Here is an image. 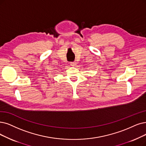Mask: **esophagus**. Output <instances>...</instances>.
Here are the masks:
<instances>
[{"mask_svg": "<svg viewBox=\"0 0 146 146\" xmlns=\"http://www.w3.org/2000/svg\"><path fill=\"white\" fill-rule=\"evenodd\" d=\"M70 65H71L72 66H75L77 65V63L75 62H72L70 63Z\"/></svg>", "mask_w": 146, "mask_h": 146, "instance_id": "obj_1", "label": "esophagus"}]
</instances>
